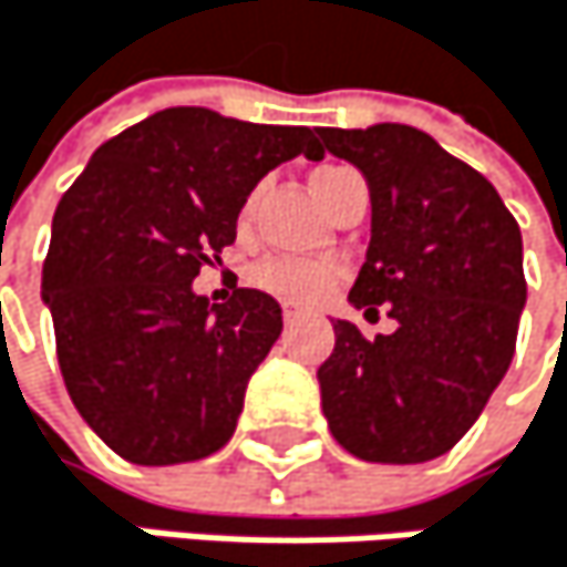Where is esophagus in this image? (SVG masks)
Wrapping results in <instances>:
<instances>
[{
    "mask_svg": "<svg viewBox=\"0 0 567 567\" xmlns=\"http://www.w3.org/2000/svg\"><path fill=\"white\" fill-rule=\"evenodd\" d=\"M281 319H286V322L292 326V322L302 319V309H299V306H281Z\"/></svg>",
    "mask_w": 567,
    "mask_h": 567,
    "instance_id": "1",
    "label": "esophagus"
}]
</instances>
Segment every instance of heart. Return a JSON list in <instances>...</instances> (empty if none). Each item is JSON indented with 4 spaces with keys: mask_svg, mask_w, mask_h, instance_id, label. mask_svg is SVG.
Listing matches in <instances>:
<instances>
[{
    "mask_svg": "<svg viewBox=\"0 0 567 567\" xmlns=\"http://www.w3.org/2000/svg\"><path fill=\"white\" fill-rule=\"evenodd\" d=\"M349 174V167H316L312 171V190L319 194V200L326 205L329 194L336 190V184ZM255 208H258V194H248L245 208H241V225H248L255 218ZM255 286L286 299V302H316L319 296H326L336 281V268L332 265H322V261H302V258H265L255 265L251 271Z\"/></svg>",
    "mask_w": 567,
    "mask_h": 567,
    "instance_id": "obj_1",
    "label": "heart"
}]
</instances>
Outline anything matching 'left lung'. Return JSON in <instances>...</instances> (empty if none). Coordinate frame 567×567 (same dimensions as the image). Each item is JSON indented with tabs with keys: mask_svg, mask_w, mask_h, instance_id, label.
I'll return each instance as SVG.
<instances>
[{
	"mask_svg": "<svg viewBox=\"0 0 567 567\" xmlns=\"http://www.w3.org/2000/svg\"><path fill=\"white\" fill-rule=\"evenodd\" d=\"M319 137L367 174L373 197L349 299L396 319L377 339L336 322L319 367L322 413L359 461H433L474 426L511 367L528 299L520 228L481 171L416 127H319Z\"/></svg>",
	"mask_w": 567,
	"mask_h": 567,
	"instance_id": "obj_1",
	"label": "left lung"
}]
</instances>
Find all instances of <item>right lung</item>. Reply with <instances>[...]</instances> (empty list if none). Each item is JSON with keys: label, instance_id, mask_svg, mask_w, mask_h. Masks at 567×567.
<instances>
[{"label": "right lung", "instance_id": "right-lung-1", "mask_svg": "<svg viewBox=\"0 0 567 567\" xmlns=\"http://www.w3.org/2000/svg\"><path fill=\"white\" fill-rule=\"evenodd\" d=\"M299 154H326L309 127L171 106L110 137L63 194L43 261L56 359L124 461L187 464L231 440L281 309L238 286L212 306L190 281L235 241L251 187Z\"/></svg>", "mask_w": 567, "mask_h": 567}]
</instances>
